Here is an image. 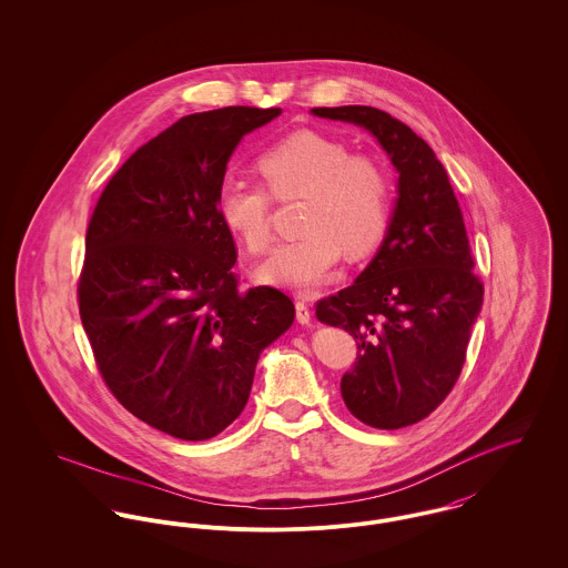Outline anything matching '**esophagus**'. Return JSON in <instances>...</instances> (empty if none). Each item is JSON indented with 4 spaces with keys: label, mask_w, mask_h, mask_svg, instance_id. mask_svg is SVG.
<instances>
[{
    "label": "esophagus",
    "mask_w": 568,
    "mask_h": 568,
    "mask_svg": "<svg viewBox=\"0 0 568 568\" xmlns=\"http://www.w3.org/2000/svg\"><path fill=\"white\" fill-rule=\"evenodd\" d=\"M295 310H297V321L302 325H310V318H312V312H310V305L305 302L295 303Z\"/></svg>",
    "instance_id": "esophagus-1"
}]
</instances>
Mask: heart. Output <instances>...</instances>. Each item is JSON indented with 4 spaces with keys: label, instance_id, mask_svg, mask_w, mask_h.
Returning a JSON list of instances; mask_svg holds the SVG:
<instances>
[{
    "label": "heart",
    "instance_id": "heart-1",
    "mask_svg": "<svg viewBox=\"0 0 568 568\" xmlns=\"http://www.w3.org/2000/svg\"><path fill=\"white\" fill-rule=\"evenodd\" d=\"M256 168L277 200L303 197L305 234L280 243L258 268L261 280L312 293L341 261L371 252L389 222V181L375 159L316 131H297L261 152ZM222 226L250 252L271 236V196L258 185L227 181L217 195Z\"/></svg>",
    "mask_w": 568,
    "mask_h": 568
}]
</instances>
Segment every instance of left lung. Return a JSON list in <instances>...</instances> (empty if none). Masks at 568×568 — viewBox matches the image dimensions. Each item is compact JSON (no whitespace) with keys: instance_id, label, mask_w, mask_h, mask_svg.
<instances>
[{"instance_id":"left-lung-1","label":"left lung","mask_w":568,"mask_h":568,"mask_svg":"<svg viewBox=\"0 0 568 568\" xmlns=\"http://www.w3.org/2000/svg\"><path fill=\"white\" fill-rule=\"evenodd\" d=\"M312 114L364 126L398 172L377 256L348 288L316 303V318L357 342V359L341 383L346 409L373 428H403L450 394L485 288L471 271L448 172L433 149L377 108H314Z\"/></svg>"}]
</instances>
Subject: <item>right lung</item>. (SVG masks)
I'll list each match as a JSON object with an SVG mask.
<instances>
[{"mask_svg":"<svg viewBox=\"0 0 568 568\" xmlns=\"http://www.w3.org/2000/svg\"><path fill=\"white\" fill-rule=\"evenodd\" d=\"M280 108L181 118L133 152L85 232L79 316L118 403L185 442L241 416L258 357L295 321L291 297L239 288L217 215L230 154Z\"/></svg>","mask_w":568,"mask_h":568,"instance_id":"1","label":"right lung"}]
</instances>
